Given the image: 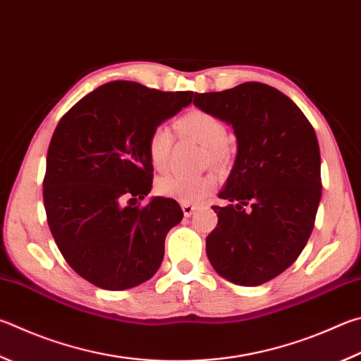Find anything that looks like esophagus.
Segmentation results:
<instances>
[{
  "label": "esophagus",
  "mask_w": 361,
  "mask_h": 361,
  "mask_svg": "<svg viewBox=\"0 0 361 361\" xmlns=\"http://www.w3.org/2000/svg\"><path fill=\"white\" fill-rule=\"evenodd\" d=\"M181 208H183V213H185L186 218H189V216H192V213L195 212V209H197V207L189 205V203H183Z\"/></svg>",
  "instance_id": "1"
}]
</instances>
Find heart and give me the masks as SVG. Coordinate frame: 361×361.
<instances>
[{
  "label": "heart",
  "mask_w": 361,
  "mask_h": 361,
  "mask_svg": "<svg viewBox=\"0 0 361 361\" xmlns=\"http://www.w3.org/2000/svg\"><path fill=\"white\" fill-rule=\"evenodd\" d=\"M175 129L178 134L186 135L207 147L213 161L224 162L228 158V148L226 145L227 128L218 116L199 109L189 110L175 121ZM173 142L175 137L170 128L158 126L152 130L147 142V152L154 169L164 170L167 167ZM216 188H218V176L214 173H169L161 176L156 185L158 192L164 197L189 203V205L200 203L209 194H213Z\"/></svg>",
  "instance_id": "obj_1"
}]
</instances>
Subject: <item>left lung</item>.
<instances>
[{
    "label": "left lung",
    "mask_w": 361,
    "mask_h": 361,
    "mask_svg": "<svg viewBox=\"0 0 361 361\" xmlns=\"http://www.w3.org/2000/svg\"><path fill=\"white\" fill-rule=\"evenodd\" d=\"M194 106L231 124L237 137L219 192L228 205L213 207L209 264L233 284L268 283L297 260L314 228L322 195L316 133L290 97L259 82L195 93Z\"/></svg>",
    "instance_id": "obj_1"
}]
</instances>
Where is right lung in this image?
Masks as SVG:
<instances>
[{
  "instance_id": "obj_1",
  "label": "right lung",
  "mask_w": 361,
  "mask_h": 361,
  "mask_svg": "<svg viewBox=\"0 0 361 361\" xmlns=\"http://www.w3.org/2000/svg\"><path fill=\"white\" fill-rule=\"evenodd\" d=\"M192 96L115 80L82 97L58 123L47 153L44 207L63 257L88 283L130 289L161 267L166 235L183 212L166 197L137 205L153 185L147 142Z\"/></svg>"
}]
</instances>
